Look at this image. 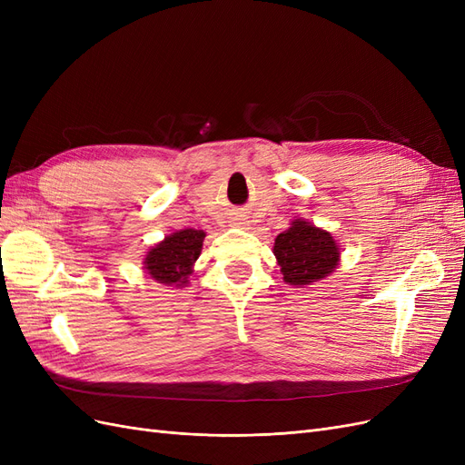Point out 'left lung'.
Masks as SVG:
<instances>
[{"label": "left lung", "instance_id": "1", "mask_svg": "<svg viewBox=\"0 0 465 465\" xmlns=\"http://www.w3.org/2000/svg\"><path fill=\"white\" fill-rule=\"evenodd\" d=\"M273 254L291 285H311L330 275L340 262L333 236L301 219H294L292 227L275 238Z\"/></svg>", "mask_w": 465, "mask_h": 465}]
</instances>
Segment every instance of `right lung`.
Instances as JSON below:
<instances>
[{"label":"right lung","instance_id":"right-lung-1","mask_svg":"<svg viewBox=\"0 0 465 465\" xmlns=\"http://www.w3.org/2000/svg\"><path fill=\"white\" fill-rule=\"evenodd\" d=\"M203 238L205 232L195 229L173 232L147 252L145 270L159 283L182 287L192 273L193 262L202 254Z\"/></svg>","mask_w":465,"mask_h":465}]
</instances>
